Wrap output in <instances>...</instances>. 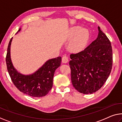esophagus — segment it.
I'll list each match as a JSON object with an SVG mask.
<instances>
[{
  "mask_svg": "<svg viewBox=\"0 0 122 122\" xmlns=\"http://www.w3.org/2000/svg\"><path fill=\"white\" fill-rule=\"evenodd\" d=\"M68 56H67L66 55H64L62 58V62L63 63H66L67 62H68Z\"/></svg>",
  "mask_w": 122,
  "mask_h": 122,
  "instance_id": "obj_1",
  "label": "esophagus"
}]
</instances>
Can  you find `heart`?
Returning a JSON list of instances; mask_svg holds the SVG:
<instances>
[{
  "label": "heart",
  "instance_id": "1",
  "mask_svg": "<svg viewBox=\"0 0 122 122\" xmlns=\"http://www.w3.org/2000/svg\"><path fill=\"white\" fill-rule=\"evenodd\" d=\"M89 32L85 29L79 27H73L69 31L67 38H73L70 44V49L74 52H79L82 50L86 45L89 39Z\"/></svg>",
  "mask_w": 122,
  "mask_h": 122
}]
</instances>
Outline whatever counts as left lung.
I'll list each match as a JSON object with an SVG mask.
<instances>
[{
  "mask_svg": "<svg viewBox=\"0 0 122 122\" xmlns=\"http://www.w3.org/2000/svg\"><path fill=\"white\" fill-rule=\"evenodd\" d=\"M99 34L84 50L71 54L70 61L73 86L81 93L92 94L106 82L112 67L111 44L98 27Z\"/></svg>",
  "mask_w": 122,
  "mask_h": 122,
  "instance_id": "left-lung-1",
  "label": "left lung"
}]
</instances>
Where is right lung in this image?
<instances>
[{"instance_id":"1","label":"right lung","mask_w":122,"mask_h":122,"mask_svg":"<svg viewBox=\"0 0 122 122\" xmlns=\"http://www.w3.org/2000/svg\"><path fill=\"white\" fill-rule=\"evenodd\" d=\"M21 29H19V32ZM12 38L9 41L6 56L7 70L11 79L21 92L34 97L44 96L51 89L55 70L61 65V57L49 60L33 74L23 75L18 72L12 65L10 58V45Z\"/></svg>"}]
</instances>
